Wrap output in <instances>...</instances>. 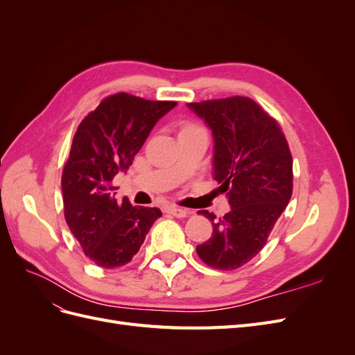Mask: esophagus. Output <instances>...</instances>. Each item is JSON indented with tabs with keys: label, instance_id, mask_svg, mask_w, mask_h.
Returning a JSON list of instances; mask_svg holds the SVG:
<instances>
[{
	"label": "esophagus",
	"instance_id": "1",
	"mask_svg": "<svg viewBox=\"0 0 355 355\" xmlns=\"http://www.w3.org/2000/svg\"><path fill=\"white\" fill-rule=\"evenodd\" d=\"M167 211H168L170 214H173V216H176V218H187L188 214H191L189 210L182 209V207H176V206L167 207Z\"/></svg>",
	"mask_w": 355,
	"mask_h": 355
}]
</instances>
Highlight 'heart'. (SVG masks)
<instances>
[{
    "label": "heart",
    "instance_id": "b5f03b06",
    "mask_svg": "<svg viewBox=\"0 0 355 355\" xmlns=\"http://www.w3.org/2000/svg\"><path fill=\"white\" fill-rule=\"evenodd\" d=\"M188 127H196V125H187V127H185V128H188Z\"/></svg>",
    "mask_w": 355,
    "mask_h": 355
}]
</instances>
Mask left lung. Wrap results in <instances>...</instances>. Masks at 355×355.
Listing matches in <instances>:
<instances>
[{"mask_svg": "<svg viewBox=\"0 0 355 355\" xmlns=\"http://www.w3.org/2000/svg\"><path fill=\"white\" fill-rule=\"evenodd\" d=\"M209 124L214 139L213 178L227 192L231 210L216 219L200 259L231 271L250 262L266 244L293 191V159L275 118L244 96L188 103Z\"/></svg>", "mask_w": 355, "mask_h": 355, "instance_id": "8db88e82", "label": "left lung"}]
</instances>
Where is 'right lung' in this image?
<instances>
[{"label": "right lung", "mask_w": 355, "mask_h": 355, "mask_svg": "<svg viewBox=\"0 0 355 355\" xmlns=\"http://www.w3.org/2000/svg\"><path fill=\"white\" fill-rule=\"evenodd\" d=\"M175 106L121 92L105 98L73 135L62 171L63 210L83 252L101 268L130 262L161 216L157 207L118 202L112 179L132 166L157 121Z\"/></svg>", "instance_id": "add662e5"}]
</instances>
